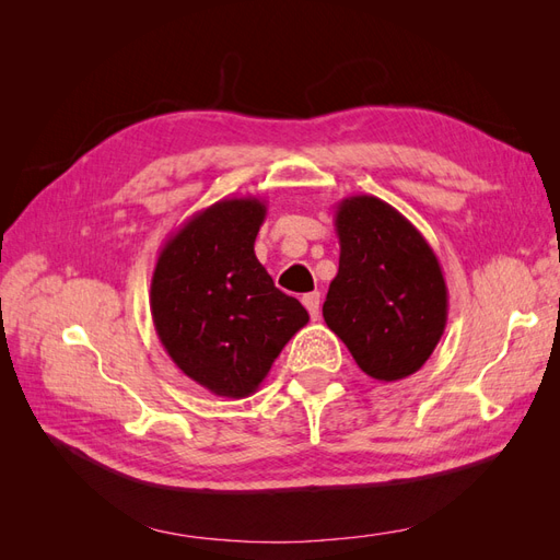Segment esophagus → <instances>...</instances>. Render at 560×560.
I'll return each instance as SVG.
<instances>
[{"label": "esophagus", "mask_w": 560, "mask_h": 560, "mask_svg": "<svg viewBox=\"0 0 560 560\" xmlns=\"http://www.w3.org/2000/svg\"><path fill=\"white\" fill-rule=\"evenodd\" d=\"M303 306L308 308L311 319H319V292H311V294H303Z\"/></svg>", "instance_id": "obj_1"}]
</instances>
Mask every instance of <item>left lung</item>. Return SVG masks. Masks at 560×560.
<instances>
[{
    "label": "left lung",
    "instance_id": "8db88e82",
    "mask_svg": "<svg viewBox=\"0 0 560 560\" xmlns=\"http://www.w3.org/2000/svg\"><path fill=\"white\" fill-rule=\"evenodd\" d=\"M338 273L322 306L366 376L393 383L430 360L448 319L442 264L422 233L376 196L336 206Z\"/></svg>",
    "mask_w": 560,
    "mask_h": 560
}]
</instances>
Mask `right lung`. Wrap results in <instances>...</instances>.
<instances>
[{"mask_svg": "<svg viewBox=\"0 0 560 560\" xmlns=\"http://www.w3.org/2000/svg\"><path fill=\"white\" fill-rule=\"evenodd\" d=\"M266 200L222 198L167 238L149 306L165 352L217 397L243 399L308 325V311L273 284L254 254Z\"/></svg>", "mask_w": 560, "mask_h": 560, "instance_id": "obj_1", "label": "right lung"}]
</instances>
